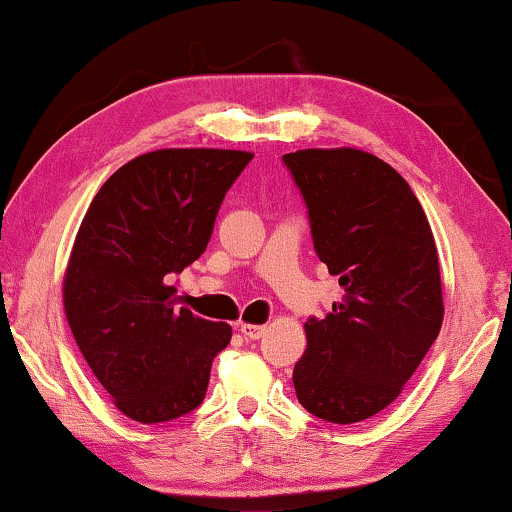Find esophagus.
Masks as SVG:
<instances>
[{
    "mask_svg": "<svg viewBox=\"0 0 512 512\" xmlns=\"http://www.w3.org/2000/svg\"><path fill=\"white\" fill-rule=\"evenodd\" d=\"M265 331H268V326H261V324H242L240 326V333L244 335V338H249V340H258V338H263L265 335Z\"/></svg>",
    "mask_w": 512,
    "mask_h": 512,
    "instance_id": "esophagus-1",
    "label": "esophagus"
}]
</instances>
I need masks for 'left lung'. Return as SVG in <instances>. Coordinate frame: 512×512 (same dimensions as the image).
I'll return each instance as SVG.
<instances>
[{"label":"left lung","instance_id":"left-lung-1","mask_svg":"<svg viewBox=\"0 0 512 512\" xmlns=\"http://www.w3.org/2000/svg\"><path fill=\"white\" fill-rule=\"evenodd\" d=\"M303 193L319 261L342 300L305 324L293 368L300 405L354 424L394 403L443 326L438 251L401 174L359 149H305L282 158Z\"/></svg>","mask_w":512,"mask_h":512}]
</instances>
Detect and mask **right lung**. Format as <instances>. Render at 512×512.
Wrapping results in <instances>:
<instances>
[{"label":"right lung","mask_w":512,"mask_h":512,"mask_svg":"<svg viewBox=\"0 0 512 512\" xmlns=\"http://www.w3.org/2000/svg\"><path fill=\"white\" fill-rule=\"evenodd\" d=\"M254 153L160 149L104 181L62 282L76 345L125 417L160 424L198 408L233 328L174 303L172 275L200 258L226 191Z\"/></svg>","instance_id":"add662e5"}]
</instances>
